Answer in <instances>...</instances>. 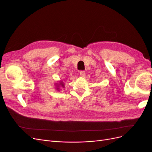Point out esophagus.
<instances>
[{
    "mask_svg": "<svg viewBox=\"0 0 152 152\" xmlns=\"http://www.w3.org/2000/svg\"><path fill=\"white\" fill-rule=\"evenodd\" d=\"M79 74H80V77H84L86 76V72L84 71H80V73H79Z\"/></svg>",
    "mask_w": 152,
    "mask_h": 152,
    "instance_id": "esophagus-1",
    "label": "esophagus"
}]
</instances>
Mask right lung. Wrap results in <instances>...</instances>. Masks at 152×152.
Instances as JSON below:
<instances>
[{"mask_svg": "<svg viewBox=\"0 0 152 152\" xmlns=\"http://www.w3.org/2000/svg\"><path fill=\"white\" fill-rule=\"evenodd\" d=\"M55 86H56V90H58V91H59V87H65V86H64V83H63V81H61V80H60V81H59V83L58 84V83H56V84H55Z\"/></svg>", "mask_w": 152, "mask_h": 152, "instance_id": "right-lung-1", "label": "right lung"}]
</instances>
